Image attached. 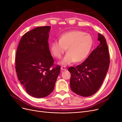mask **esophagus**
<instances>
[{
    "label": "esophagus",
    "mask_w": 122,
    "mask_h": 122,
    "mask_svg": "<svg viewBox=\"0 0 122 122\" xmlns=\"http://www.w3.org/2000/svg\"><path fill=\"white\" fill-rule=\"evenodd\" d=\"M61 70L62 71H66V70H67V68H66V67H61Z\"/></svg>",
    "instance_id": "obj_1"
}]
</instances>
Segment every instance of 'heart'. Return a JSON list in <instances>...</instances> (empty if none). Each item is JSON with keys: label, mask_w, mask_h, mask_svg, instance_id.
<instances>
[{"label": "heart", "mask_w": 122, "mask_h": 122, "mask_svg": "<svg viewBox=\"0 0 122 122\" xmlns=\"http://www.w3.org/2000/svg\"><path fill=\"white\" fill-rule=\"evenodd\" d=\"M94 44L92 36L80 30H72L62 34L59 41L51 45V52L54 57L61 58L67 49V53L60 64L66 66L75 61H82L87 57Z\"/></svg>", "instance_id": "1"}]
</instances>
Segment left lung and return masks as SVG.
Instances as JSON below:
<instances>
[{
    "mask_svg": "<svg viewBox=\"0 0 122 122\" xmlns=\"http://www.w3.org/2000/svg\"><path fill=\"white\" fill-rule=\"evenodd\" d=\"M100 44L91 53L81 64L71 67L70 87L75 94L88 97L95 94L100 87L109 66L108 48L104 36L98 34Z\"/></svg>",
    "mask_w": 122,
    "mask_h": 122,
    "instance_id": "obj_1",
    "label": "left lung"
}]
</instances>
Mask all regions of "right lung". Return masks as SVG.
Wrapping results in <instances>:
<instances>
[{
	"label": "right lung",
	"instance_id": "add662e5",
	"mask_svg": "<svg viewBox=\"0 0 122 122\" xmlns=\"http://www.w3.org/2000/svg\"><path fill=\"white\" fill-rule=\"evenodd\" d=\"M50 26L38 27L22 37L16 55L18 79L27 93L42 98L53 92L61 66L51 68L54 60L48 45Z\"/></svg>",
	"mask_w": 122,
	"mask_h": 122
}]
</instances>
